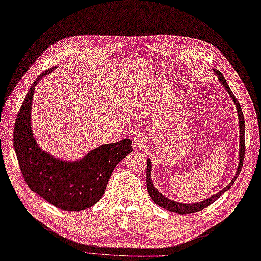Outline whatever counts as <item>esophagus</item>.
I'll list each match as a JSON object with an SVG mask.
<instances>
[{"instance_id":"esophagus-1","label":"esophagus","mask_w":261,"mask_h":261,"mask_svg":"<svg viewBox=\"0 0 261 261\" xmlns=\"http://www.w3.org/2000/svg\"><path fill=\"white\" fill-rule=\"evenodd\" d=\"M146 142H147V140H146L145 136H144V134L138 133L137 136H136V138L133 139V146H134V148L140 149V148L145 146Z\"/></svg>"}]
</instances>
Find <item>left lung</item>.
Segmentation results:
<instances>
[{"label":"left lung","mask_w":261,"mask_h":261,"mask_svg":"<svg viewBox=\"0 0 261 261\" xmlns=\"http://www.w3.org/2000/svg\"><path fill=\"white\" fill-rule=\"evenodd\" d=\"M215 74L217 75L218 80L220 82V84L223 85L226 90L228 91L229 95L231 96V99L233 100L234 105L238 111V117H239V123H240V157H239V165H238V170H237V174L233 177V179L231 180L229 184L221 189L220 191L216 192L215 195H213L212 197L199 202V203H192V204H184V203H179V202L170 200L169 198H166L165 196H162L160 192L156 189V187L153 186L152 180H151V161L149 159H147V168H146V184H147V191L150 196V198L152 199V201L155 202L157 205H159L162 208L169 210L171 212H175V213L178 214H191V213H196V212H199L201 210H203L205 207H207L208 205H211L214 202L226 192L231 186L233 185L234 180L238 178L241 170H242V166H243V161H244V156H245V124H244V116H243V112L242 109H241V105L238 102L237 98L234 96L233 92L231 91V89L229 88V85L227 84L225 77L223 76L219 71L215 70Z\"/></svg>","instance_id":"1"}]
</instances>
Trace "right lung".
<instances>
[{"mask_svg": "<svg viewBox=\"0 0 261 261\" xmlns=\"http://www.w3.org/2000/svg\"><path fill=\"white\" fill-rule=\"evenodd\" d=\"M29 89L18 112L14 128V148L23 178L30 189L54 206L64 211H81L93 206L103 197L115 167L132 151L131 140L105 144L77 161H63L42 150L33 137L31 104L35 86Z\"/></svg>", "mask_w": 261, "mask_h": 261, "instance_id": "right-lung-1", "label": "right lung"}]
</instances>
